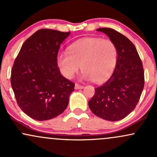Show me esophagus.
Here are the masks:
<instances>
[{"label":"esophagus","instance_id":"esophagus-1","mask_svg":"<svg viewBox=\"0 0 157 157\" xmlns=\"http://www.w3.org/2000/svg\"><path fill=\"white\" fill-rule=\"evenodd\" d=\"M84 86H82V85H80L78 83H76L75 84V89H83Z\"/></svg>","mask_w":157,"mask_h":157}]
</instances>
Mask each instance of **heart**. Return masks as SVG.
Wrapping results in <instances>:
<instances>
[{
  "instance_id": "heart-1",
  "label": "heart",
  "mask_w": 157,
  "mask_h": 157,
  "mask_svg": "<svg viewBox=\"0 0 157 157\" xmlns=\"http://www.w3.org/2000/svg\"><path fill=\"white\" fill-rule=\"evenodd\" d=\"M117 58V48L111 40L85 37L70 45L68 52H60L57 61L66 78H72L80 66L84 79L102 82L112 75Z\"/></svg>"
}]
</instances>
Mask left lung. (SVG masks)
I'll return each mask as SVG.
<instances>
[{
	"instance_id": "obj_1",
	"label": "left lung",
	"mask_w": 157,
	"mask_h": 157,
	"mask_svg": "<svg viewBox=\"0 0 157 157\" xmlns=\"http://www.w3.org/2000/svg\"><path fill=\"white\" fill-rule=\"evenodd\" d=\"M116 45L117 63L111 77L95 88L89 101L91 111L109 121L120 120L136 108L145 84L142 63L133 43L125 35L111 28H100Z\"/></svg>"
}]
</instances>
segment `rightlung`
<instances>
[{
  "instance_id": "1",
  "label": "right lung",
  "mask_w": 157,
  "mask_h": 157,
  "mask_svg": "<svg viewBox=\"0 0 157 157\" xmlns=\"http://www.w3.org/2000/svg\"><path fill=\"white\" fill-rule=\"evenodd\" d=\"M69 35L37 30L23 43L14 62L11 85L16 101L34 120H51L67 108L75 83L61 75L57 58L60 44Z\"/></svg>"
}]
</instances>
